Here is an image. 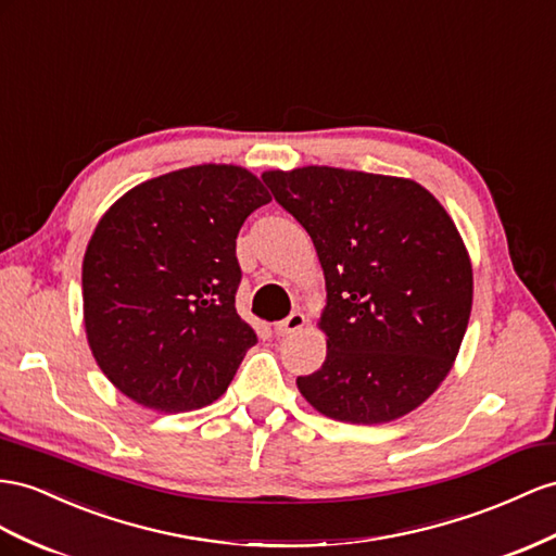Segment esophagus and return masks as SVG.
<instances>
[{
	"mask_svg": "<svg viewBox=\"0 0 556 556\" xmlns=\"http://www.w3.org/2000/svg\"><path fill=\"white\" fill-rule=\"evenodd\" d=\"M305 326V315H301V312H291V315L287 319H281L275 324V333L279 338H287L291 333H298Z\"/></svg>",
	"mask_w": 556,
	"mask_h": 556,
	"instance_id": "esophagus-1",
	"label": "esophagus"
}]
</instances>
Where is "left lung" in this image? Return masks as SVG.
<instances>
[{"instance_id": "left-lung-1", "label": "left lung", "mask_w": 556, "mask_h": 556, "mask_svg": "<svg viewBox=\"0 0 556 556\" xmlns=\"http://www.w3.org/2000/svg\"><path fill=\"white\" fill-rule=\"evenodd\" d=\"M263 182L312 237L326 279V359L298 390L340 422L410 414L448 376L472 312L458 227L408 178L303 166Z\"/></svg>"}]
</instances>
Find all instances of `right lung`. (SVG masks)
Wrapping results in <instances>:
<instances>
[{
  "label": "right lung",
  "instance_id": "1",
  "mask_svg": "<svg viewBox=\"0 0 556 556\" xmlns=\"http://www.w3.org/2000/svg\"><path fill=\"white\" fill-rule=\"evenodd\" d=\"M251 170L199 164L136 185L98 220L81 263L84 329L136 404L180 414L230 386L255 331L237 315V235L269 202Z\"/></svg>",
  "mask_w": 556,
  "mask_h": 556
}]
</instances>
